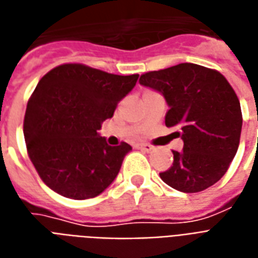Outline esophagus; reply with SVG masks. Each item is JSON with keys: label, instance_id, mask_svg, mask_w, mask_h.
Segmentation results:
<instances>
[{"label": "esophagus", "instance_id": "obj_1", "mask_svg": "<svg viewBox=\"0 0 258 258\" xmlns=\"http://www.w3.org/2000/svg\"><path fill=\"white\" fill-rule=\"evenodd\" d=\"M137 148H140V150H143V151H147V152H150V151H152V146L151 144H147V143H142V144H139V146H137Z\"/></svg>", "mask_w": 258, "mask_h": 258}]
</instances>
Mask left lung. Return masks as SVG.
Listing matches in <instances>:
<instances>
[{
  "label": "left lung",
  "mask_w": 258,
  "mask_h": 258,
  "mask_svg": "<svg viewBox=\"0 0 258 258\" xmlns=\"http://www.w3.org/2000/svg\"><path fill=\"white\" fill-rule=\"evenodd\" d=\"M140 85L165 97V125L176 129L183 151H173V165L159 173L165 183L181 192L212 187L228 170L239 146L242 111L238 96L216 70L181 63L140 77Z\"/></svg>",
  "instance_id": "1"
}]
</instances>
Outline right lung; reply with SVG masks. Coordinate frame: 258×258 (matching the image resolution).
<instances>
[{
  "label": "right lung",
  "instance_id": "add662e5",
  "mask_svg": "<svg viewBox=\"0 0 258 258\" xmlns=\"http://www.w3.org/2000/svg\"><path fill=\"white\" fill-rule=\"evenodd\" d=\"M137 80L84 64H61L41 78L23 132L30 159L50 189L66 198H95L115 180L132 147L108 146L97 131Z\"/></svg>",
  "mask_w": 258,
  "mask_h": 258
}]
</instances>
